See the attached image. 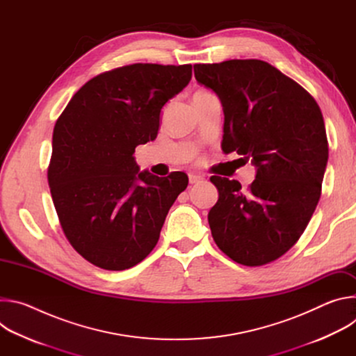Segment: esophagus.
Here are the masks:
<instances>
[{
  "label": "esophagus",
  "mask_w": 356,
  "mask_h": 356,
  "mask_svg": "<svg viewBox=\"0 0 356 356\" xmlns=\"http://www.w3.org/2000/svg\"><path fill=\"white\" fill-rule=\"evenodd\" d=\"M202 179V176H200V175H195V173H190L188 175V181H190V184H195V183H200Z\"/></svg>",
  "instance_id": "34e87169"
}]
</instances>
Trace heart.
<instances>
[{
  "label": "heart",
  "mask_w": 356,
  "mask_h": 356,
  "mask_svg": "<svg viewBox=\"0 0 356 356\" xmlns=\"http://www.w3.org/2000/svg\"><path fill=\"white\" fill-rule=\"evenodd\" d=\"M197 92H206V91H197Z\"/></svg>",
  "instance_id": "heart-1"
}]
</instances>
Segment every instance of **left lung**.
I'll return each mask as SVG.
<instances>
[{"label":"left lung","mask_w":356,"mask_h":356,"mask_svg":"<svg viewBox=\"0 0 356 356\" xmlns=\"http://www.w3.org/2000/svg\"><path fill=\"white\" fill-rule=\"evenodd\" d=\"M194 76L221 99L222 150L258 168L246 193L236 180L210 179L220 194L209 213L213 238L236 264H270L298 241L318 204L328 161L321 110L307 90L264 60L198 63Z\"/></svg>","instance_id":"8db88e82"}]
</instances>
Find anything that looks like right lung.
I'll use <instances>...</instances> for the list:
<instances>
[{
	"label": "right lung",
	"instance_id": "right-lung-1",
	"mask_svg": "<svg viewBox=\"0 0 356 356\" xmlns=\"http://www.w3.org/2000/svg\"><path fill=\"white\" fill-rule=\"evenodd\" d=\"M191 79V65L135 63L88 80L56 121L47 181L62 229L106 270L142 262L159 241L188 177L140 172L134 152L158 135L161 110Z\"/></svg>",
	"mask_w": 356,
	"mask_h": 356
}]
</instances>
